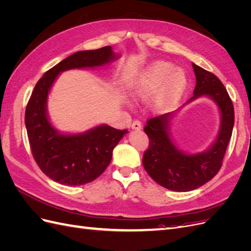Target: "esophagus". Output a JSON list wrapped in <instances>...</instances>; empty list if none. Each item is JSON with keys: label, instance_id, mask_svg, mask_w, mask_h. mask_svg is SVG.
Here are the masks:
<instances>
[{"label": "esophagus", "instance_id": "esophagus-1", "mask_svg": "<svg viewBox=\"0 0 251 251\" xmlns=\"http://www.w3.org/2000/svg\"><path fill=\"white\" fill-rule=\"evenodd\" d=\"M131 127H132V130H134V131H139V130H141V124H140V121L135 120L134 123L132 124Z\"/></svg>", "mask_w": 251, "mask_h": 251}]
</instances>
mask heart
Instances as JSON below:
<instances>
[{
	"label": "heart",
	"instance_id": "obj_1",
	"mask_svg": "<svg viewBox=\"0 0 251 251\" xmlns=\"http://www.w3.org/2000/svg\"><path fill=\"white\" fill-rule=\"evenodd\" d=\"M187 86L185 72L165 60H156L146 68L131 87L132 95L140 100H146L153 95L151 105L158 112L172 108Z\"/></svg>",
	"mask_w": 251,
	"mask_h": 251
}]
</instances>
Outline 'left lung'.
Returning <instances> with one entry per match:
<instances>
[{
  "label": "left lung",
  "instance_id": "left-lung-1",
  "mask_svg": "<svg viewBox=\"0 0 251 251\" xmlns=\"http://www.w3.org/2000/svg\"><path fill=\"white\" fill-rule=\"evenodd\" d=\"M193 68L196 87L191 100L175 112L150 119L144 127L150 147L143 155V168L158 184L175 192L194 191L216 176L221 169L234 125L233 105L221 80L194 63ZM200 97H207L216 103L220 113V126L208 148L191 153L176 146L170 126L176 113Z\"/></svg>",
  "mask_w": 251,
  "mask_h": 251
}]
</instances>
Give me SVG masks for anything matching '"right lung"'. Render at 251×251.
Here are the masks:
<instances>
[{
    "instance_id": "add662e5",
    "label": "right lung",
    "mask_w": 251,
    "mask_h": 251,
    "mask_svg": "<svg viewBox=\"0 0 251 251\" xmlns=\"http://www.w3.org/2000/svg\"><path fill=\"white\" fill-rule=\"evenodd\" d=\"M119 57L111 46L75 52L48 70L34 87L25 113L30 147L42 172L59 184L82 185L100 177L112 160L114 148L127 131L102 124L80 133L60 132L48 113L51 89L65 71L96 69Z\"/></svg>"
}]
</instances>
